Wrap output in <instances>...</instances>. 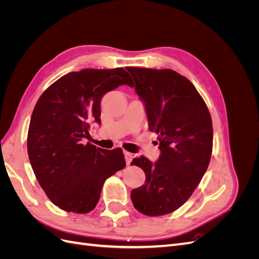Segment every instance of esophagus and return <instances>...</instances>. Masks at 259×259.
I'll return each instance as SVG.
<instances>
[{
    "label": "esophagus",
    "mask_w": 259,
    "mask_h": 259,
    "mask_svg": "<svg viewBox=\"0 0 259 259\" xmlns=\"http://www.w3.org/2000/svg\"><path fill=\"white\" fill-rule=\"evenodd\" d=\"M124 155H125V160H126V164L127 165H130L132 160H133V154L127 151H124Z\"/></svg>",
    "instance_id": "34e87169"
}]
</instances>
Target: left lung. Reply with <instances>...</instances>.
Wrapping results in <instances>:
<instances>
[{"label":"left lung","mask_w":259,"mask_h":259,"mask_svg":"<svg viewBox=\"0 0 259 259\" xmlns=\"http://www.w3.org/2000/svg\"><path fill=\"white\" fill-rule=\"evenodd\" d=\"M127 70L161 150L154 163L145 156L133 160L132 165L145 171L146 182L132 190L131 199L144 215H166L191 197L205 174L213 150L211 117L194 85L174 70Z\"/></svg>","instance_id":"obj_1"}]
</instances>
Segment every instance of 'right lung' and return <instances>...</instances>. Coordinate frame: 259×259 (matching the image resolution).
<instances>
[{
  "mask_svg": "<svg viewBox=\"0 0 259 259\" xmlns=\"http://www.w3.org/2000/svg\"><path fill=\"white\" fill-rule=\"evenodd\" d=\"M133 81L123 68L82 69L46 90L31 115L27 148L38 184L55 205L86 214L95 208L106 179L125 167L121 148H96L84 138L100 124L106 93Z\"/></svg>",
  "mask_w": 259,
  "mask_h": 259,
  "instance_id": "obj_1",
  "label": "right lung"
}]
</instances>
